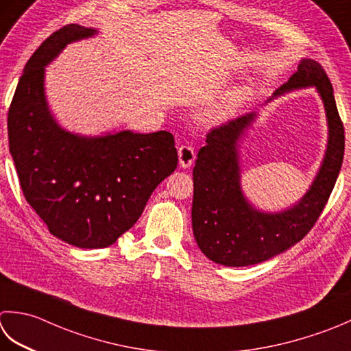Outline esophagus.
I'll list each match as a JSON object with an SVG mask.
<instances>
[{
  "mask_svg": "<svg viewBox=\"0 0 351 351\" xmlns=\"http://www.w3.org/2000/svg\"><path fill=\"white\" fill-rule=\"evenodd\" d=\"M178 158H180V166L182 169L191 167L195 162V149L191 146H181L178 149Z\"/></svg>",
  "mask_w": 351,
  "mask_h": 351,
  "instance_id": "1",
  "label": "esophagus"
}]
</instances>
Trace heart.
<instances>
[{
    "mask_svg": "<svg viewBox=\"0 0 351 351\" xmlns=\"http://www.w3.org/2000/svg\"><path fill=\"white\" fill-rule=\"evenodd\" d=\"M246 95H248V89L243 86L230 89V91H226L222 97H219L216 101H213L211 105L204 109L201 119L205 123H219L222 120H226L228 117L236 112V109L240 105H242Z\"/></svg>",
    "mask_w": 351,
    "mask_h": 351,
    "instance_id": "heart-1",
    "label": "heart"
}]
</instances>
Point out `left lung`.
<instances>
[{
    "label": "left lung",
    "instance_id": "obj_1",
    "mask_svg": "<svg viewBox=\"0 0 351 351\" xmlns=\"http://www.w3.org/2000/svg\"><path fill=\"white\" fill-rule=\"evenodd\" d=\"M313 86L324 103L328 138L324 160L306 195L283 211L254 207L240 184L239 147L257 114L250 112L210 130L193 169L191 225L196 243L211 262L223 266L262 263L298 243L324 210L344 158V125L333 86L317 60L301 59L298 71L274 97ZM269 99V100H272ZM267 100V101H269Z\"/></svg>",
    "mask_w": 351,
    "mask_h": 351
}]
</instances>
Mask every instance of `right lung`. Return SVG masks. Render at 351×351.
Here are the masks:
<instances>
[{
	"label": "right lung",
	"instance_id": "add662e5",
	"mask_svg": "<svg viewBox=\"0 0 351 351\" xmlns=\"http://www.w3.org/2000/svg\"><path fill=\"white\" fill-rule=\"evenodd\" d=\"M97 30L68 24L27 62L9 108V149L27 202L58 239L97 250L132 228L152 191L178 166L173 135L132 130L73 134L45 97V66L64 48Z\"/></svg>",
	"mask_w": 351,
	"mask_h": 351
}]
</instances>
